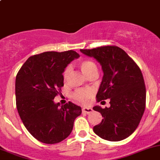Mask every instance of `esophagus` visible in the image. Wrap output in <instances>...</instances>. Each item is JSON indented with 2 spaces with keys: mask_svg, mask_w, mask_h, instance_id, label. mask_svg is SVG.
I'll return each mask as SVG.
<instances>
[{
  "mask_svg": "<svg viewBox=\"0 0 160 160\" xmlns=\"http://www.w3.org/2000/svg\"><path fill=\"white\" fill-rule=\"evenodd\" d=\"M92 111H93V109L91 108H82V111L86 113V114H90V112H92Z\"/></svg>",
  "mask_w": 160,
  "mask_h": 160,
  "instance_id": "obj_1",
  "label": "esophagus"
}]
</instances>
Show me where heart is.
Returning <instances> with one entry per match:
<instances>
[{"label": "heart", "mask_w": 160, "mask_h": 160, "mask_svg": "<svg viewBox=\"0 0 160 160\" xmlns=\"http://www.w3.org/2000/svg\"><path fill=\"white\" fill-rule=\"evenodd\" d=\"M80 70L88 77L94 73H98V67L95 62L90 59H83L79 63ZM70 67H67L63 72L64 80L68 78L70 73ZM92 96V92L90 90H78L73 93V97L77 101L80 103H87L88 99Z\"/></svg>", "instance_id": "b5f03b06"}]
</instances>
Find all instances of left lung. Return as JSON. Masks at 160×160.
Listing matches in <instances>:
<instances>
[{
	"label": "left lung",
	"mask_w": 160,
	"mask_h": 160,
	"mask_svg": "<svg viewBox=\"0 0 160 160\" xmlns=\"http://www.w3.org/2000/svg\"><path fill=\"white\" fill-rule=\"evenodd\" d=\"M101 63L104 76L97 93V101L110 98L109 108H93L104 118L93 127L103 139L118 142L128 138L138 127L146 108V90L138 66L121 48L115 46L80 49Z\"/></svg>",
	"instance_id": "left-lung-1"
}]
</instances>
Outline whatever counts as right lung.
I'll return each mask as SVG.
<instances>
[{
  "label": "right lung",
  "mask_w": 160,
  "mask_h": 160,
  "mask_svg": "<svg viewBox=\"0 0 160 160\" xmlns=\"http://www.w3.org/2000/svg\"><path fill=\"white\" fill-rule=\"evenodd\" d=\"M80 55L73 50L45 52L27 59L16 76V106L31 135L46 144L60 142L70 135L81 108L69 102L59 107L53 99L63 87V75Z\"/></svg>",
  "instance_id": "1"
}]
</instances>
